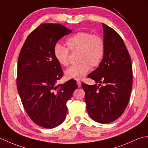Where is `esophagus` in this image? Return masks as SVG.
<instances>
[{"label":"esophagus","mask_w":148,"mask_h":148,"mask_svg":"<svg viewBox=\"0 0 148 148\" xmlns=\"http://www.w3.org/2000/svg\"><path fill=\"white\" fill-rule=\"evenodd\" d=\"M77 84L78 87H81V81H77Z\"/></svg>","instance_id":"1"}]
</instances>
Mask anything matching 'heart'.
<instances>
[{
	"label": "heart",
	"instance_id": "obj_1",
	"mask_svg": "<svg viewBox=\"0 0 148 148\" xmlns=\"http://www.w3.org/2000/svg\"><path fill=\"white\" fill-rule=\"evenodd\" d=\"M67 48L56 45L53 50L55 58L62 66L69 63L71 52H77L79 64L72 65L65 71L67 79H81L86 76L90 66L96 67L101 63L105 52V43L101 36L88 32H80L66 40Z\"/></svg>",
	"mask_w": 148,
	"mask_h": 148
}]
</instances>
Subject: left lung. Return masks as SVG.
<instances>
[{
  "instance_id": "8db88e82",
  "label": "left lung",
  "mask_w": 148,
  "mask_h": 148,
  "mask_svg": "<svg viewBox=\"0 0 148 148\" xmlns=\"http://www.w3.org/2000/svg\"><path fill=\"white\" fill-rule=\"evenodd\" d=\"M105 52L102 60L88 75L97 84H81L85 92L86 109L93 120L105 124L118 119L129 101L132 88L131 58L121 36L102 23ZM101 83L105 85L101 86Z\"/></svg>"
}]
</instances>
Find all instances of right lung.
Masks as SVG:
<instances>
[{"mask_svg": "<svg viewBox=\"0 0 148 148\" xmlns=\"http://www.w3.org/2000/svg\"><path fill=\"white\" fill-rule=\"evenodd\" d=\"M71 32L61 24L42 23L27 37L19 54L18 92L27 114L43 128H55L65 120L66 103L77 88L74 79L56 85L63 71L53 50L58 40Z\"/></svg>", "mask_w": 148, "mask_h": 148, "instance_id": "add662e5", "label": "right lung"}]
</instances>
